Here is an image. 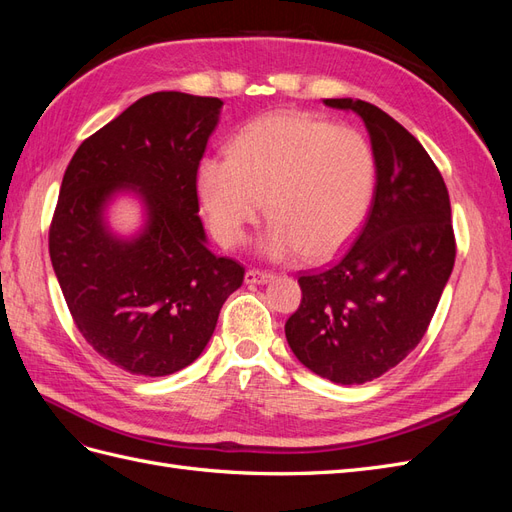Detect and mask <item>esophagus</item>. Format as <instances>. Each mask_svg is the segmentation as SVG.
<instances>
[{"label": "esophagus", "mask_w": 512, "mask_h": 512, "mask_svg": "<svg viewBox=\"0 0 512 512\" xmlns=\"http://www.w3.org/2000/svg\"><path fill=\"white\" fill-rule=\"evenodd\" d=\"M269 280H273V273H269V271L247 269V273H245V284H267Z\"/></svg>", "instance_id": "1"}]
</instances>
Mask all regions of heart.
I'll list each match as a JSON object with an SVG mask.
<instances>
[{
	"mask_svg": "<svg viewBox=\"0 0 512 512\" xmlns=\"http://www.w3.org/2000/svg\"><path fill=\"white\" fill-rule=\"evenodd\" d=\"M376 188V158L354 128L297 111L252 119L232 136L228 158H203L196 192L213 237L237 247L262 211L260 252L324 260L352 239Z\"/></svg>",
	"mask_w": 512,
	"mask_h": 512,
	"instance_id": "heart-1",
	"label": "heart"
}]
</instances>
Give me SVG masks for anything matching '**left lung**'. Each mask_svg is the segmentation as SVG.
I'll return each instance as SVG.
<instances>
[{
	"label": "left lung",
	"instance_id": "8db88e82",
	"mask_svg": "<svg viewBox=\"0 0 512 512\" xmlns=\"http://www.w3.org/2000/svg\"><path fill=\"white\" fill-rule=\"evenodd\" d=\"M324 104L365 121L376 190L348 252L299 277L286 339L314 374L363 384L404 361L429 327L455 265L451 200L429 153L391 115L352 98Z\"/></svg>",
	"mask_w": 512,
	"mask_h": 512
}]
</instances>
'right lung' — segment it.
Here are the masks:
<instances>
[{"label": "right lung", "mask_w": 512, "mask_h": 512, "mask_svg": "<svg viewBox=\"0 0 512 512\" xmlns=\"http://www.w3.org/2000/svg\"><path fill=\"white\" fill-rule=\"evenodd\" d=\"M220 98L156 91L128 106L72 156L49 228V254L76 329L108 363L168 376L194 363L224 301L243 284L215 256L198 218L196 170ZM142 196L141 236L119 240L103 209L117 191Z\"/></svg>", "instance_id": "1"}]
</instances>
